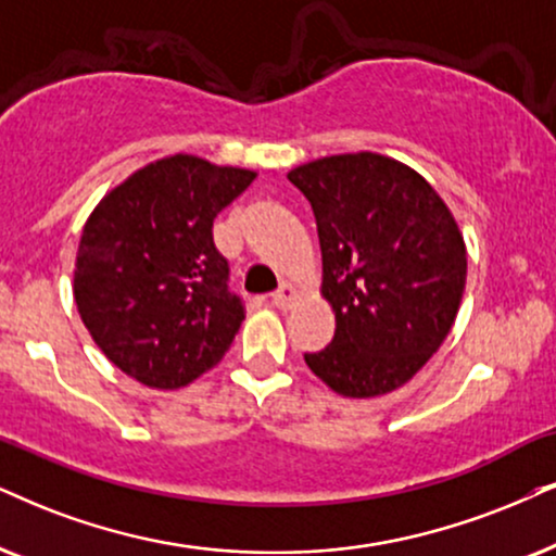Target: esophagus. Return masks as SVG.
<instances>
[{
  "instance_id": "esophagus-1",
  "label": "esophagus",
  "mask_w": 556,
  "mask_h": 556,
  "mask_svg": "<svg viewBox=\"0 0 556 556\" xmlns=\"http://www.w3.org/2000/svg\"><path fill=\"white\" fill-rule=\"evenodd\" d=\"M269 300H271L274 307H279V311H287V307H290L292 302L298 300V290H294L290 282H282V285H279L277 292L269 294Z\"/></svg>"
}]
</instances>
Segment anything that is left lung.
<instances>
[{
	"label": "left lung",
	"instance_id": "obj_1",
	"mask_svg": "<svg viewBox=\"0 0 556 556\" xmlns=\"http://www.w3.org/2000/svg\"><path fill=\"white\" fill-rule=\"evenodd\" d=\"M318 223L333 341L305 364L343 397L403 388L459 313L467 245L452 210L416 168L382 153L315 159L287 174Z\"/></svg>",
	"mask_w": 556,
	"mask_h": 556
}]
</instances>
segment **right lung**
Segmentation results:
<instances>
[{
	"instance_id": "right-lung-1",
	"label": "right lung",
	"mask_w": 556,
	"mask_h": 556,
	"mask_svg": "<svg viewBox=\"0 0 556 556\" xmlns=\"http://www.w3.org/2000/svg\"><path fill=\"white\" fill-rule=\"evenodd\" d=\"M256 172L177 153L138 168L91 210L74 300L102 354L153 390H179L226 356L243 320L213 220Z\"/></svg>"
}]
</instances>
